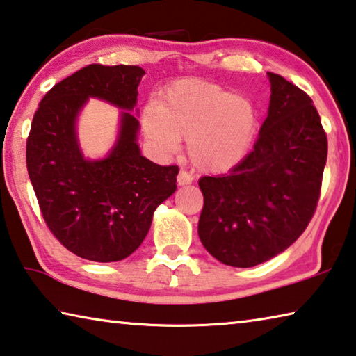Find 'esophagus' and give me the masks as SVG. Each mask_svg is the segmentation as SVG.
Segmentation results:
<instances>
[{
  "label": "esophagus",
  "mask_w": 356,
  "mask_h": 356,
  "mask_svg": "<svg viewBox=\"0 0 356 356\" xmlns=\"http://www.w3.org/2000/svg\"><path fill=\"white\" fill-rule=\"evenodd\" d=\"M193 182V176L190 172L185 171V169H180L179 176H177V184L179 185H188Z\"/></svg>",
  "instance_id": "1"
}]
</instances>
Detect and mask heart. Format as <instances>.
I'll return each mask as SVG.
<instances>
[{"mask_svg":"<svg viewBox=\"0 0 356 356\" xmlns=\"http://www.w3.org/2000/svg\"><path fill=\"white\" fill-rule=\"evenodd\" d=\"M143 128L163 154L188 139V155L204 171H227L245 156L258 129V111L250 99L216 83H172L163 103L145 106Z\"/></svg>","mask_w":356,"mask_h":356,"instance_id":"b5f03b06","label":"heart"}]
</instances>
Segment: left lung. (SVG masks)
I'll return each mask as SVG.
<instances>
[{"instance_id": "1", "label": "left lung", "mask_w": 356, "mask_h": 356, "mask_svg": "<svg viewBox=\"0 0 356 356\" xmlns=\"http://www.w3.org/2000/svg\"><path fill=\"white\" fill-rule=\"evenodd\" d=\"M270 99L253 150L233 169L200 179L198 234L220 263L252 268L295 242L320 198L328 139L312 99L268 72Z\"/></svg>"}]
</instances>
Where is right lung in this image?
<instances>
[{
  "mask_svg": "<svg viewBox=\"0 0 356 356\" xmlns=\"http://www.w3.org/2000/svg\"><path fill=\"white\" fill-rule=\"evenodd\" d=\"M145 71L88 65L46 93L26 140V168L52 234L74 255L120 261L143 244L155 209L176 191L177 166L140 155L139 122L131 114ZM88 97L123 108L121 131L106 159L87 161L75 120Z\"/></svg>",
  "mask_w": 356,
  "mask_h": 356,
  "instance_id": "add662e5",
  "label": "right lung"
}]
</instances>
